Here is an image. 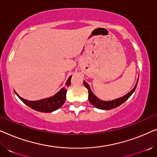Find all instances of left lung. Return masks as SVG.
Instances as JSON below:
<instances>
[{"instance_id": "8db88e82", "label": "left lung", "mask_w": 157, "mask_h": 157, "mask_svg": "<svg viewBox=\"0 0 157 157\" xmlns=\"http://www.w3.org/2000/svg\"><path fill=\"white\" fill-rule=\"evenodd\" d=\"M137 83H138V81H137ZM137 83L134 89H133L130 92H128L127 94H126L125 96H124L123 97L117 98V99L113 101H102L99 99L98 97H96V96L93 94V92L91 91L89 85L88 84L86 81H83L84 86L86 88L88 89V91H89V100L90 103H91L93 106H95L96 108L103 109V110H110V109H115L117 108V106H120V105L125 102L126 101L132 96V94L134 93V91H135V89H136V88Z\"/></svg>"}]
</instances>
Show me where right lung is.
<instances>
[{
  "instance_id": "obj_1",
  "label": "right lung",
  "mask_w": 157,
  "mask_h": 157,
  "mask_svg": "<svg viewBox=\"0 0 157 157\" xmlns=\"http://www.w3.org/2000/svg\"><path fill=\"white\" fill-rule=\"evenodd\" d=\"M71 76L66 81V87L69 86L71 85ZM66 91L67 89H66V87L64 86L63 88L60 90L57 94H56L54 96L52 97H49L47 98H44L42 100H38V101H28L25 100L24 98H21V96L18 95V94H16V95L18 96V98L24 103L25 104H26L28 106H29L30 108L34 109V110L40 111V112H44V113H50L52 112L53 111L57 110L60 107L63 106L66 101Z\"/></svg>"
}]
</instances>
